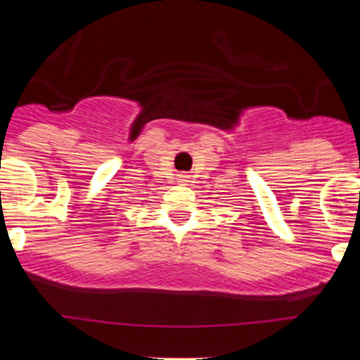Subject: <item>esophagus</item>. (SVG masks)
Returning a JSON list of instances; mask_svg holds the SVG:
<instances>
[{"label": "esophagus", "instance_id": "1", "mask_svg": "<svg viewBox=\"0 0 360 360\" xmlns=\"http://www.w3.org/2000/svg\"><path fill=\"white\" fill-rule=\"evenodd\" d=\"M180 180H182V182H187V176H186V174H180Z\"/></svg>", "mask_w": 360, "mask_h": 360}]
</instances>
